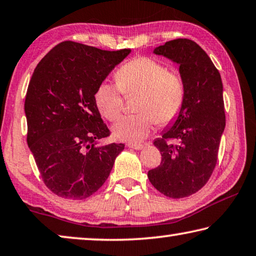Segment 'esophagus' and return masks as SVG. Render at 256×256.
Wrapping results in <instances>:
<instances>
[{
	"label": "esophagus",
	"instance_id": "esophagus-1",
	"mask_svg": "<svg viewBox=\"0 0 256 256\" xmlns=\"http://www.w3.org/2000/svg\"><path fill=\"white\" fill-rule=\"evenodd\" d=\"M128 148H131V149H134V150H142L144 148V146L142 144H128Z\"/></svg>",
	"mask_w": 256,
	"mask_h": 256
}]
</instances>
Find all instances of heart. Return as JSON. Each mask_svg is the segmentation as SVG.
I'll list each match as a JSON object with an SVG mask.
<instances>
[{
    "label": "heart",
    "mask_w": 256,
    "mask_h": 256,
    "mask_svg": "<svg viewBox=\"0 0 256 256\" xmlns=\"http://www.w3.org/2000/svg\"><path fill=\"white\" fill-rule=\"evenodd\" d=\"M118 84L102 82L94 92L99 112L107 120H115L123 110L125 94L138 92L136 115L125 116L112 126L120 141L140 144L152 132L156 123H172L182 110L184 86L178 76L167 71L157 60L140 56L130 60L116 72Z\"/></svg>",
    "instance_id": "1"
}]
</instances>
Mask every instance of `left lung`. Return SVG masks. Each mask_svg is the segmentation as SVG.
I'll list each match as a JSON object with an SVG mask.
<instances>
[{"mask_svg": "<svg viewBox=\"0 0 256 256\" xmlns=\"http://www.w3.org/2000/svg\"><path fill=\"white\" fill-rule=\"evenodd\" d=\"M154 54L180 66L184 102L177 118L156 138L162 162L148 172L150 183L164 196L182 198L201 190L214 172L226 118L222 81L209 56L196 42L174 40ZM175 138L177 145L168 144Z\"/></svg>", "mask_w": 256, "mask_h": 256, "instance_id": "left-lung-1", "label": "left lung"}]
</instances>
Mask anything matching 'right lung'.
I'll list each match as a JSON object with an SVG mask.
<instances>
[{
	"label": "right lung",
	"mask_w": 256,
	"mask_h": 256,
	"mask_svg": "<svg viewBox=\"0 0 256 256\" xmlns=\"http://www.w3.org/2000/svg\"><path fill=\"white\" fill-rule=\"evenodd\" d=\"M131 50H102L63 42L34 68L24 102L27 142L45 185L56 196L84 200L105 183L123 144L110 136L94 92Z\"/></svg>",
	"instance_id": "obj_1"
}]
</instances>
